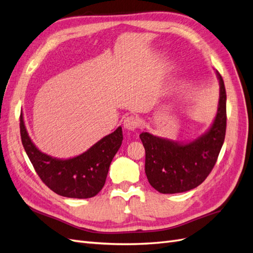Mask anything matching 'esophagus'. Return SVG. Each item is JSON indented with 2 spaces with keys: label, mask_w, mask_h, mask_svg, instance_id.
<instances>
[{
  "label": "esophagus",
  "mask_w": 253,
  "mask_h": 253,
  "mask_svg": "<svg viewBox=\"0 0 253 253\" xmlns=\"http://www.w3.org/2000/svg\"><path fill=\"white\" fill-rule=\"evenodd\" d=\"M123 124H124V127L128 129V130H135L139 126V122L135 116L130 115L124 119V123H123Z\"/></svg>",
  "instance_id": "1"
}]
</instances>
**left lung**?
<instances>
[{
  "instance_id": "left-lung-1",
  "label": "left lung",
  "mask_w": 253,
  "mask_h": 253,
  "mask_svg": "<svg viewBox=\"0 0 253 253\" xmlns=\"http://www.w3.org/2000/svg\"><path fill=\"white\" fill-rule=\"evenodd\" d=\"M219 80L217 114L210 129L190 142L160 138L144 131L140 139L145 148V174L160 193L189 191L202 184L215 166L226 128V93L222 77Z\"/></svg>"
}]
</instances>
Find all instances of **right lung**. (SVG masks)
<instances>
[{
  "instance_id": "1",
  "label": "right lung",
  "mask_w": 253,
  "mask_h": 253,
  "mask_svg": "<svg viewBox=\"0 0 253 253\" xmlns=\"http://www.w3.org/2000/svg\"><path fill=\"white\" fill-rule=\"evenodd\" d=\"M20 133L25 153L38 176L55 193L74 199L92 198L102 189L110 165L123 141L120 126L86 152L73 158L61 159L38 150L28 133L22 113Z\"/></svg>"
}]
</instances>
